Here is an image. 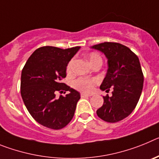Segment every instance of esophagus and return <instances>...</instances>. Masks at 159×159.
<instances>
[{"label": "esophagus", "instance_id": "esophagus-1", "mask_svg": "<svg viewBox=\"0 0 159 159\" xmlns=\"http://www.w3.org/2000/svg\"><path fill=\"white\" fill-rule=\"evenodd\" d=\"M80 95H81V97H90V96H92V95H91V94L84 93V92H83V93H81Z\"/></svg>", "mask_w": 159, "mask_h": 159}]
</instances>
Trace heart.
<instances>
[{
  "label": "heart",
  "instance_id": "obj_1",
  "mask_svg": "<svg viewBox=\"0 0 159 159\" xmlns=\"http://www.w3.org/2000/svg\"><path fill=\"white\" fill-rule=\"evenodd\" d=\"M88 60H89L90 64H92L95 61L97 60H102L100 56L97 53L92 52L91 54L88 55ZM72 64H73V60H71L68 64H67V70L68 72L71 71V68H72ZM95 80L92 78H85V77H80V78L77 79L76 80H75L73 85L76 89L80 90V91H82L84 92H90L93 89V86L95 84Z\"/></svg>",
  "mask_w": 159,
  "mask_h": 159
}]
</instances>
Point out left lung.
Segmentation results:
<instances>
[{
    "mask_svg": "<svg viewBox=\"0 0 159 159\" xmlns=\"http://www.w3.org/2000/svg\"><path fill=\"white\" fill-rule=\"evenodd\" d=\"M105 55L107 71L100 85L102 91L111 96H103V104L96 114L108 123H116L130 115L137 105L143 87V74L139 60L133 52L121 43L104 42L91 47Z\"/></svg>",
    "mask_w": 159,
    "mask_h": 159,
    "instance_id": "8db88e82",
    "label": "left lung"
}]
</instances>
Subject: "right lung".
<instances>
[{
	"label": "right lung",
	"mask_w": 159,
	"mask_h": 159,
	"mask_svg": "<svg viewBox=\"0 0 159 159\" xmlns=\"http://www.w3.org/2000/svg\"><path fill=\"white\" fill-rule=\"evenodd\" d=\"M80 47L61 49L44 46L31 55L21 72L20 94L25 107L38 123L55 130L72 119L80 94L62 83L67 66ZM68 91L55 97L57 91Z\"/></svg>",
	"instance_id": "obj_1"
}]
</instances>
